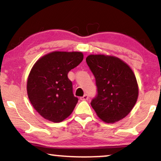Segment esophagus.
<instances>
[{
    "instance_id": "esophagus-1",
    "label": "esophagus",
    "mask_w": 161,
    "mask_h": 161,
    "mask_svg": "<svg viewBox=\"0 0 161 161\" xmlns=\"http://www.w3.org/2000/svg\"><path fill=\"white\" fill-rule=\"evenodd\" d=\"M80 99L82 101H86L88 99V96H87V94H85L84 96H82V97H80Z\"/></svg>"
}]
</instances>
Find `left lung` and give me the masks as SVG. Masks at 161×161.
Returning a JSON list of instances; mask_svg holds the SVG:
<instances>
[{
  "label": "left lung",
  "mask_w": 161,
  "mask_h": 161,
  "mask_svg": "<svg viewBox=\"0 0 161 161\" xmlns=\"http://www.w3.org/2000/svg\"><path fill=\"white\" fill-rule=\"evenodd\" d=\"M86 62L96 78L98 94L91 104L97 116L108 124L123 119L138 97V85L132 68L112 55L91 54Z\"/></svg>",
  "instance_id": "left-lung-1"
}]
</instances>
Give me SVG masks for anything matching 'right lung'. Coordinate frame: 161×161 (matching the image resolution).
Masks as SVG:
<instances>
[{
  "label": "right lung",
  "instance_id": "1",
  "mask_svg": "<svg viewBox=\"0 0 161 161\" xmlns=\"http://www.w3.org/2000/svg\"><path fill=\"white\" fill-rule=\"evenodd\" d=\"M82 52L53 51L34 63L27 79V94L36 111L48 121L59 123L71 114L78 98L68 78L82 61Z\"/></svg>",
  "mask_w": 161,
  "mask_h": 161
}]
</instances>
